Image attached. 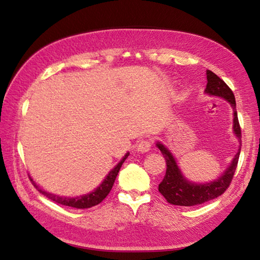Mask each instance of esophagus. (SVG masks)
Segmentation results:
<instances>
[{
	"instance_id": "34e87169",
	"label": "esophagus",
	"mask_w": 260,
	"mask_h": 260,
	"mask_svg": "<svg viewBox=\"0 0 260 260\" xmlns=\"http://www.w3.org/2000/svg\"><path fill=\"white\" fill-rule=\"evenodd\" d=\"M151 149V142L147 139L144 140H141L139 144H138V148H136V150L140 151V152H148L149 150Z\"/></svg>"
}]
</instances>
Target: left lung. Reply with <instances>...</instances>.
Listing matches in <instances>:
<instances>
[{"mask_svg": "<svg viewBox=\"0 0 260 260\" xmlns=\"http://www.w3.org/2000/svg\"><path fill=\"white\" fill-rule=\"evenodd\" d=\"M206 88L205 94L210 96H217L227 101L233 108V133L236 136L240 146L236 155L233 158L227 169L219 175L217 179L210 182L196 183L184 177L178 166L177 159L173 153L160 141H157L156 147L161 151L166 160V174L162 181L158 186V190L165 197L169 203L180 206H193L203 204L205 202L214 200L222 195L226 189L230 187L233 175L235 173L237 161H239L241 152V128L237 119L235 96L221 79L210 70H206Z\"/></svg>", "mask_w": 260, "mask_h": 260, "instance_id": "left-lung-1", "label": "left lung"}]
</instances>
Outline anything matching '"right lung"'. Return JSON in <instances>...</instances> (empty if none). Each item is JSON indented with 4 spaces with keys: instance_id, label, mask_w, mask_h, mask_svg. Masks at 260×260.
Wrapping results in <instances>:
<instances>
[{
    "instance_id": "obj_1",
    "label": "right lung",
    "mask_w": 260,
    "mask_h": 260,
    "mask_svg": "<svg viewBox=\"0 0 260 260\" xmlns=\"http://www.w3.org/2000/svg\"><path fill=\"white\" fill-rule=\"evenodd\" d=\"M128 156H129V152H126V155L121 158L120 161L118 162V164L114 166L111 171H110L107 177L104 178L102 183H100V186L98 188H95L93 191L85 193V195H80L76 197L59 196V195H56V193H51L49 191L45 190V189L39 187L38 184L33 181V179L30 177L29 178H30V181L33 182L34 187L37 188L42 195L47 196L48 199L56 202V203L65 205V206H71V208H76V209H88V208H91V206L100 204L101 202L108 196V193L112 189L114 180H116L118 173H119L121 165L124 164V161Z\"/></svg>"
}]
</instances>
